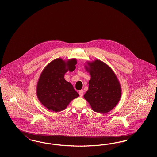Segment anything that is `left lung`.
<instances>
[{"mask_svg": "<svg viewBox=\"0 0 157 157\" xmlns=\"http://www.w3.org/2000/svg\"><path fill=\"white\" fill-rule=\"evenodd\" d=\"M75 65V60L66 65L63 60L58 58L43 71L37 83V96L48 109L55 112L62 111L72 100L79 97L72 85L64 79L67 71H74Z\"/></svg>", "mask_w": 157, "mask_h": 157, "instance_id": "8db88e82", "label": "left lung"}]
</instances>
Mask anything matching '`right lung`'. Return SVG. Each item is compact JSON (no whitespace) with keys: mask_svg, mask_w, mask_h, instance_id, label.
<instances>
[{"mask_svg":"<svg viewBox=\"0 0 157 157\" xmlns=\"http://www.w3.org/2000/svg\"><path fill=\"white\" fill-rule=\"evenodd\" d=\"M90 65L91 78L89 90L84 98L94 111L101 113L109 112L121 98L120 82L112 69L104 62L96 60Z\"/></svg>","mask_w":157,"mask_h":157,"instance_id":"obj_1","label":"right lung"}]
</instances>
